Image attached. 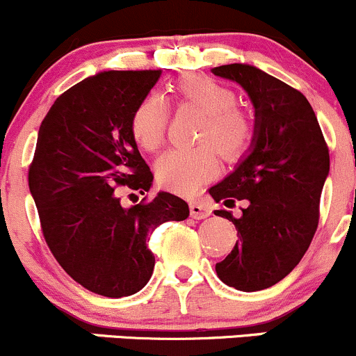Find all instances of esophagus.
Segmentation results:
<instances>
[{
    "label": "esophagus",
    "mask_w": 356,
    "mask_h": 356,
    "mask_svg": "<svg viewBox=\"0 0 356 356\" xmlns=\"http://www.w3.org/2000/svg\"><path fill=\"white\" fill-rule=\"evenodd\" d=\"M189 209H191V216L196 220H204L211 215V208H209L208 204L200 203V201H194V203H191Z\"/></svg>",
    "instance_id": "1"
}]
</instances>
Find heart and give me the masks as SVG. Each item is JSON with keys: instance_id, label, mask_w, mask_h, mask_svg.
<instances>
[{"instance_id": "heart-1", "label": "heart", "mask_w": 356, "mask_h": 356, "mask_svg": "<svg viewBox=\"0 0 356 356\" xmlns=\"http://www.w3.org/2000/svg\"><path fill=\"white\" fill-rule=\"evenodd\" d=\"M179 106L204 114L197 141L191 149H170L156 162V181L179 194H194L218 172V151L228 162L241 159L252 145L256 124L249 112L235 106L230 87L207 74H186L170 85ZM168 114L162 100L148 95L131 115V134L145 152H156L165 140Z\"/></svg>"}]
</instances>
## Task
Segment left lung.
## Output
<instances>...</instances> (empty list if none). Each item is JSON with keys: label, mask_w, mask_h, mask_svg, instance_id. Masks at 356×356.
Segmentation results:
<instances>
[{"label": "left lung", "mask_w": 356, "mask_h": 356, "mask_svg": "<svg viewBox=\"0 0 356 356\" xmlns=\"http://www.w3.org/2000/svg\"><path fill=\"white\" fill-rule=\"evenodd\" d=\"M237 81L254 106L252 145L234 170L209 189L216 203L247 200L230 220L238 241L216 275L241 291L264 290L300 263L319 223V201L329 175V149L309 100L298 90L244 63L213 68ZM232 208V207H230Z\"/></svg>", "instance_id": "1"}]
</instances>
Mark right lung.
I'll return each instance as SVG.
<instances>
[{
  "label": "right lung",
  "instance_id": "obj_1",
  "mask_svg": "<svg viewBox=\"0 0 356 356\" xmlns=\"http://www.w3.org/2000/svg\"><path fill=\"white\" fill-rule=\"evenodd\" d=\"M162 71H100L66 90L44 118L29 188L51 252L93 293L128 297L152 278L148 234L189 216L184 200L160 191L124 207L115 188L145 194L153 174L131 134V115Z\"/></svg>",
  "mask_w": 356,
  "mask_h": 356
}]
</instances>
